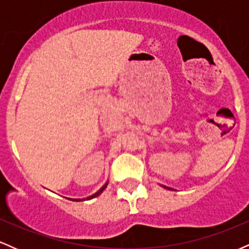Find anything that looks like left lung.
I'll return each instance as SVG.
<instances>
[{
    "instance_id": "1",
    "label": "left lung",
    "mask_w": 249,
    "mask_h": 249,
    "mask_svg": "<svg viewBox=\"0 0 249 249\" xmlns=\"http://www.w3.org/2000/svg\"><path fill=\"white\" fill-rule=\"evenodd\" d=\"M161 186L164 187V188H167V190H172V188H170V187H166V186H164V185H161Z\"/></svg>"
}]
</instances>
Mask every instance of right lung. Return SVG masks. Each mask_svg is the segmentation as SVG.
Here are the masks:
<instances>
[{
  "label": "right lung",
  "mask_w": 249,
  "mask_h": 249,
  "mask_svg": "<svg viewBox=\"0 0 249 249\" xmlns=\"http://www.w3.org/2000/svg\"><path fill=\"white\" fill-rule=\"evenodd\" d=\"M107 184H108V181H107V182H105V184H104V185H103V186H102L101 188H99V190H98V191H97V192H96L95 194H92V196H88V198H84V199H71V200H72V201H82V200H90V199H93V198H96V196H99V194H101V193L103 192V191H104V190H105V188H107ZM69 199H70V198H69Z\"/></svg>",
  "instance_id": "add662e5"
}]
</instances>
